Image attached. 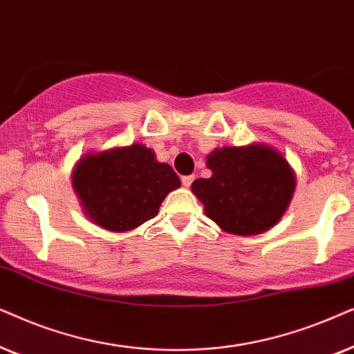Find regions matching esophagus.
I'll return each instance as SVG.
<instances>
[{
	"instance_id": "1",
	"label": "esophagus",
	"mask_w": 354,
	"mask_h": 354,
	"mask_svg": "<svg viewBox=\"0 0 354 354\" xmlns=\"http://www.w3.org/2000/svg\"><path fill=\"white\" fill-rule=\"evenodd\" d=\"M194 180H196L194 174H187V176H183V178H181L183 185H185L186 187H189V186L192 185V181H194Z\"/></svg>"
}]
</instances>
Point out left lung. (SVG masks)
<instances>
[{"label":"left lung","mask_w":354,"mask_h":354,"mask_svg":"<svg viewBox=\"0 0 354 354\" xmlns=\"http://www.w3.org/2000/svg\"><path fill=\"white\" fill-rule=\"evenodd\" d=\"M210 178L192 183L205 215L226 233L249 236L281 218L295 191V174L267 145L216 149L207 157Z\"/></svg>","instance_id":"left-lung-1"}]
</instances>
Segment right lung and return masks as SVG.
Listing matches in <instances>:
<instances>
[{
  "instance_id": "right-lung-1",
  "label": "right lung",
  "mask_w": 354,
  "mask_h": 354,
  "mask_svg": "<svg viewBox=\"0 0 354 354\" xmlns=\"http://www.w3.org/2000/svg\"><path fill=\"white\" fill-rule=\"evenodd\" d=\"M180 178L155 160L142 144L87 155L73 173V186L93 223L110 232H129L157 215Z\"/></svg>"
}]
</instances>
